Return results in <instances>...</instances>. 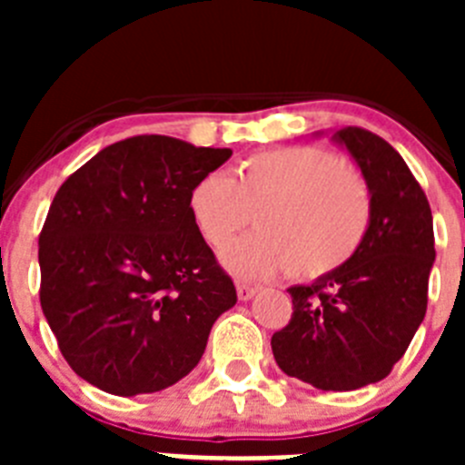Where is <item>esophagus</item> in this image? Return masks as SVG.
<instances>
[{
  "instance_id": "34e87169",
  "label": "esophagus",
  "mask_w": 465,
  "mask_h": 465,
  "mask_svg": "<svg viewBox=\"0 0 465 465\" xmlns=\"http://www.w3.org/2000/svg\"><path fill=\"white\" fill-rule=\"evenodd\" d=\"M237 295H240V300H252L256 295V286L246 282H237Z\"/></svg>"
}]
</instances>
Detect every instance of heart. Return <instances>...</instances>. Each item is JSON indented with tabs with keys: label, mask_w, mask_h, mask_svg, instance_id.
Masks as SVG:
<instances>
[{
	"label": "heart",
	"mask_w": 465,
	"mask_h": 465,
	"mask_svg": "<svg viewBox=\"0 0 465 465\" xmlns=\"http://www.w3.org/2000/svg\"><path fill=\"white\" fill-rule=\"evenodd\" d=\"M197 235L221 252L256 221L258 232L225 262L244 277L319 279L347 265L372 219L371 186L359 167L319 146H279L249 155L232 176H203L188 195Z\"/></svg>",
	"instance_id": "heart-1"
}]
</instances>
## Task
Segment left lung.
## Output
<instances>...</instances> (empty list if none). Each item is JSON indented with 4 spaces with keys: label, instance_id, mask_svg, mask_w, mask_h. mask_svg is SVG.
I'll use <instances>...</instances> for the list:
<instances>
[{
    "label": "left lung",
    "instance_id": "obj_1",
    "mask_svg": "<svg viewBox=\"0 0 465 465\" xmlns=\"http://www.w3.org/2000/svg\"><path fill=\"white\" fill-rule=\"evenodd\" d=\"M335 139L371 186V228L347 265L291 286L293 314L272 335V354L289 377L354 391L384 380L424 322L435 237L426 193L391 143L356 125Z\"/></svg>",
    "mask_w": 465,
    "mask_h": 465
}]
</instances>
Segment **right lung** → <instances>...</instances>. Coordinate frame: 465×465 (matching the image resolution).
Listing matches in <instances>:
<instances>
[{
    "instance_id": "obj_1",
    "label": "right lung",
    "mask_w": 465,
    "mask_h": 465,
    "mask_svg": "<svg viewBox=\"0 0 465 465\" xmlns=\"http://www.w3.org/2000/svg\"><path fill=\"white\" fill-rule=\"evenodd\" d=\"M230 155L139 134L102 149L57 188L39 235L41 310L69 368L102 391L176 384L237 302L188 212L191 188Z\"/></svg>"
}]
</instances>
